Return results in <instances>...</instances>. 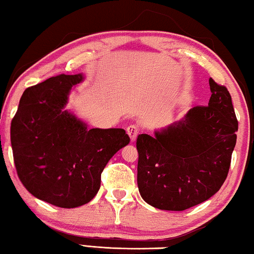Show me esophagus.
<instances>
[{
  "label": "esophagus",
  "mask_w": 254,
  "mask_h": 254,
  "mask_svg": "<svg viewBox=\"0 0 254 254\" xmlns=\"http://www.w3.org/2000/svg\"><path fill=\"white\" fill-rule=\"evenodd\" d=\"M127 132L128 137L131 139V141H134V140L137 139V135L139 133V127L137 126H134V124H131V126H128L127 127Z\"/></svg>",
  "instance_id": "1"
}]
</instances>
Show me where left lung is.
<instances>
[{"mask_svg":"<svg viewBox=\"0 0 254 254\" xmlns=\"http://www.w3.org/2000/svg\"><path fill=\"white\" fill-rule=\"evenodd\" d=\"M209 83V105L191 108L155 137L138 135V187L151 206L187 210L213 196L228 176L238 122L229 91Z\"/></svg>","mask_w":254,"mask_h":254,"instance_id":"left-lung-1","label":"left lung"}]
</instances>
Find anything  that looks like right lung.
<instances>
[{
  "mask_svg": "<svg viewBox=\"0 0 254 254\" xmlns=\"http://www.w3.org/2000/svg\"><path fill=\"white\" fill-rule=\"evenodd\" d=\"M82 74L58 75L22 93L11 122L17 175L35 197L70 209L89 203L101 173L116 151L130 142L123 128H90L63 111Z\"/></svg>",
  "mask_w": 254,
  "mask_h": 254,
  "instance_id": "right-lung-1",
  "label": "right lung"
}]
</instances>
